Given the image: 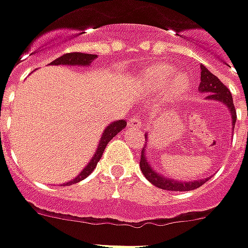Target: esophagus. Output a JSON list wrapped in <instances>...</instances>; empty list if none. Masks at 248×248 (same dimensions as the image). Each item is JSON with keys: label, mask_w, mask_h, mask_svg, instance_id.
<instances>
[{"label": "esophagus", "mask_w": 248, "mask_h": 248, "mask_svg": "<svg viewBox=\"0 0 248 248\" xmlns=\"http://www.w3.org/2000/svg\"><path fill=\"white\" fill-rule=\"evenodd\" d=\"M129 127H134V129H140L141 127V119L139 116H133L129 119Z\"/></svg>", "instance_id": "1"}]
</instances>
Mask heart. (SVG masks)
Wrapping results in <instances>:
<instances>
[{"label":"heart","instance_id":"heart-1","mask_svg":"<svg viewBox=\"0 0 248 248\" xmlns=\"http://www.w3.org/2000/svg\"><path fill=\"white\" fill-rule=\"evenodd\" d=\"M174 73L175 68L171 64L156 63L142 70L139 81L142 90L148 94H159L167 88L170 97L177 100L191 89V81L186 74Z\"/></svg>","mask_w":248,"mask_h":248}]
</instances>
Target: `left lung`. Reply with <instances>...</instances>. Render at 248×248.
<instances>
[{
	"instance_id": "obj_1",
	"label": "left lung",
	"mask_w": 248,
	"mask_h": 248,
	"mask_svg": "<svg viewBox=\"0 0 248 248\" xmlns=\"http://www.w3.org/2000/svg\"><path fill=\"white\" fill-rule=\"evenodd\" d=\"M201 68L202 73L199 92L204 94L206 100H216V101H219V103H222L224 106L228 107V109L231 111V116H232V130H233L236 124V109L235 106H233V100H232L231 92L216 75L210 73L204 65H201ZM145 141H148V133L145 134ZM145 151H147V142H145V147L142 148V152H141V171L151 184H154L155 186H158L160 189H166V191H192V189L199 188L201 185H203L209 180V178H202V180H195V181H178V180H174V178H169L166 175H162L151 166V163L148 162V156L145 155L147 154Z\"/></svg>"
}]
</instances>
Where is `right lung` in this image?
I'll return each mask as SVG.
<instances>
[{
    "label": "right lung",
    "instance_id": "1",
    "mask_svg": "<svg viewBox=\"0 0 248 248\" xmlns=\"http://www.w3.org/2000/svg\"><path fill=\"white\" fill-rule=\"evenodd\" d=\"M97 56L96 55H89V53H77V52H74V53H65V55L60 56L59 59H56L53 60L52 63L49 65H81V67H86V65L92 64V62L96 59ZM124 127H126V121L124 119H121V121H115V122H111V124H108L107 127H106V130L103 132L101 134V139L98 141V145H97V150L94 152V155H93V158L90 159L89 163L85 166V169L82 170L79 174L77 175L75 178H73L71 181H68V183H64L63 185H73L75 183H79L82 181L83 178H86L88 175L96 169L97 166V162L101 159V155H103V152L106 150V147H107V144L109 141L112 140L114 137H115L116 134L119 132H122Z\"/></svg>",
    "mask_w": 248,
    "mask_h": 248
}]
</instances>
